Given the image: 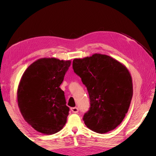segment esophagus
Segmentation results:
<instances>
[{
  "instance_id": "1",
  "label": "esophagus",
  "mask_w": 156,
  "mask_h": 156,
  "mask_svg": "<svg viewBox=\"0 0 156 156\" xmlns=\"http://www.w3.org/2000/svg\"><path fill=\"white\" fill-rule=\"evenodd\" d=\"M71 111L73 113H77L78 112V107H72L71 108Z\"/></svg>"
}]
</instances>
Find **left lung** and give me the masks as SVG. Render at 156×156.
Returning a JSON list of instances; mask_svg holds the SVG:
<instances>
[{
    "label": "left lung",
    "instance_id": "left-lung-1",
    "mask_svg": "<svg viewBox=\"0 0 156 156\" xmlns=\"http://www.w3.org/2000/svg\"><path fill=\"white\" fill-rule=\"evenodd\" d=\"M74 72L87 89L90 108L83 116L86 126L98 133L115 129L125 117L133 96L130 73L125 65L107 55L73 60Z\"/></svg>",
    "mask_w": 156,
    "mask_h": 156
}]
</instances>
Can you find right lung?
<instances>
[{"label": "right lung", "mask_w": 156, "mask_h": 156, "mask_svg": "<svg viewBox=\"0 0 156 156\" xmlns=\"http://www.w3.org/2000/svg\"><path fill=\"white\" fill-rule=\"evenodd\" d=\"M71 60L43 58L25 71L17 90V101L25 120L36 131L51 135L67 122L69 108L60 85Z\"/></svg>", "instance_id": "right-lung-1"}]
</instances>
